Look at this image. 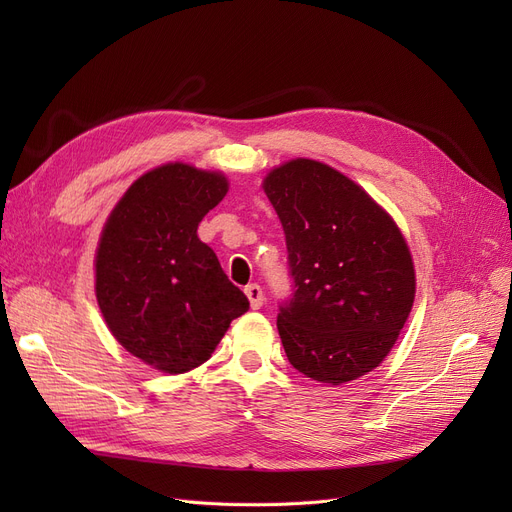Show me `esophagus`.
Wrapping results in <instances>:
<instances>
[{
  "label": "esophagus",
  "instance_id": "esophagus-1",
  "mask_svg": "<svg viewBox=\"0 0 512 512\" xmlns=\"http://www.w3.org/2000/svg\"><path fill=\"white\" fill-rule=\"evenodd\" d=\"M245 294L249 297V303H251V309H261L263 307V301H265V294L261 290L259 284H249L245 288Z\"/></svg>",
  "mask_w": 512,
  "mask_h": 512
}]
</instances>
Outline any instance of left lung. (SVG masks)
<instances>
[{
  "instance_id": "1",
  "label": "left lung",
  "mask_w": 512,
  "mask_h": 512,
  "mask_svg": "<svg viewBox=\"0 0 512 512\" xmlns=\"http://www.w3.org/2000/svg\"><path fill=\"white\" fill-rule=\"evenodd\" d=\"M284 228L292 297L280 305L286 357L340 386L378 367L415 301V267L396 222L359 184L315 159L263 180Z\"/></svg>"
}]
</instances>
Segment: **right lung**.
I'll list each match as a JSON object with an SVG mask.
<instances>
[{"mask_svg": "<svg viewBox=\"0 0 512 512\" xmlns=\"http://www.w3.org/2000/svg\"><path fill=\"white\" fill-rule=\"evenodd\" d=\"M228 193L222 172L159 166L130 184L95 255V294L130 355L164 371L205 363L249 299L199 240L205 213Z\"/></svg>", "mask_w": 512, "mask_h": 512, "instance_id": "1", "label": "right lung"}]
</instances>
